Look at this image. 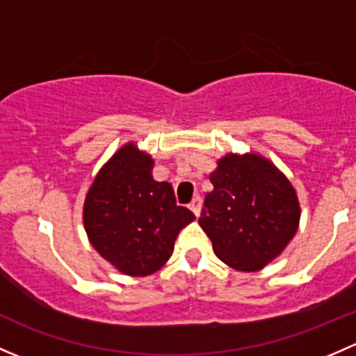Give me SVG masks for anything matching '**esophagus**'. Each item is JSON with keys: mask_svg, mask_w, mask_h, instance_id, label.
Returning a JSON list of instances; mask_svg holds the SVG:
<instances>
[{"mask_svg": "<svg viewBox=\"0 0 356 356\" xmlns=\"http://www.w3.org/2000/svg\"><path fill=\"white\" fill-rule=\"evenodd\" d=\"M189 209L194 213V215L200 216V211H201V197L200 196H196L193 201H191Z\"/></svg>", "mask_w": 356, "mask_h": 356, "instance_id": "esophagus-1", "label": "esophagus"}]
</instances>
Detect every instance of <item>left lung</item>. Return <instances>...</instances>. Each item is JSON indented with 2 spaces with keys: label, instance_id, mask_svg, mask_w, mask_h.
Segmentation results:
<instances>
[{
  "label": "left lung",
  "instance_id": "obj_1",
  "mask_svg": "<svg viewBox=\"0 0 356 356\" xmlns=\"http://www.w3.org/2000/svg\"><path fill=\"white\" fill-rule=\"evenodd\" d=\"M200 225L215 254L238 271H257L293 238L300 220L297 194L259 155H227L209 175Z\"/></svg>",
  "mask_w": 356,
  "mask_h": 356
}]
</instances>
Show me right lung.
Listing matches in <instances>:
<instances>
[{
    "instance_id": "obj_1",
    "label": "right lung",
    "mask_w": 356,
    "mask_h": 356,
    "mask_svg": "<svg viewBox=\"0 0 356 356\" xmlns=\"http://www.w3.org/2000/svg\"><path fill=\"white\" fill-rule=\"evenodd\" d=\"M152 168V156L126 145L99 172L85 200L90 242L129 276L159 271L179 232L194 220L191 209L177 204L172 186L153 179Z\"/></svg>"
}]
</instances>
